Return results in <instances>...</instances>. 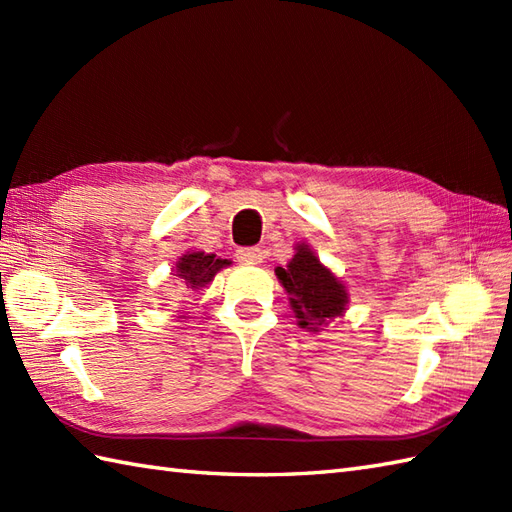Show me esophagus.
<instances>
[{
    "label": "esophagus",
    "mask_w": 512,
    "mask_h": 512,
    "mask_svg": "<svg viewBox=\"0 0 512 512\" xmlns=\"http://www.w3.org/2000/svg\"><path fill=\"white\" fill-rule=\"evenodd\" d=\"M237 259L242 264H259L262 262V248H257V246H250V248H239L237 250Z\"/></svg>",
    "instance_id": "esophagus-1"
}]
</instances>
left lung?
<instances>
[{
    "mask_svg": "<svg viewBox=\"0 0 512 512\" xmlns=\"http://www.w3.org/2000/svg\"><path fill=\"white\" fill-rule=\"evenodd\" d=\"M281 286L288 290L290 306L301 328H312L332 317H341L347 303L345 286L314 257L308 246H299L286 268L275 270Z\"/></svg>",
    "mask_w": 512,
    "mask_h": 512,
    "instance_id": "1",
    "label": "left lung"
}]
</instances>
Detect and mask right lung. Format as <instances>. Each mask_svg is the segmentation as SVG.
<instances>
[{"label":"right lung","mask_w":512,"mask_h":512,"mask_svg":"<svg viewBox=\"0 0 512 512\" xmlns=\"http://www.w3.org/2000/svg\"><path fill=\"white\" fill-rule=\"evenodd\" d=\"M226 264H231L228 259H217L215 255H206V253H189L180 257V262L176 264V275L184 279V284L193 290H200L202 286L209 284V281L215 277V273Z\"/></svg>","instance_id":"obj_1"}]
</instances>
